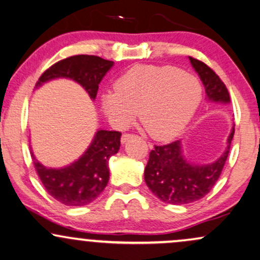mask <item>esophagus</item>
I'll return each instance as SVG.
<instances>
[{
	"label": "esophagus",
	"mask_w": 260,
	"mask_h": 260,
	"mask_svg": "<svg viewBox=\"0 0 260 260\" xmlns=\"http://www.w3.org/2000/svg\"><path fill=\"white\" fill-rule=\"evenodd\" d=\"M131 138H132V134H123V136L121 137V143H127L128 139H131Z\"/></svg>",
	"instance_id": "esophagus-1"
}]
</instances>
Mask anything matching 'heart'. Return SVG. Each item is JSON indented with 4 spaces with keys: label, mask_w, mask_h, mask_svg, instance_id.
Wrapping results in <instances>:
<instances>
[{
    "label": "heart",
    "mask_w": 260,
    "mask_h": 260,
    "mask_svg": "<svg viewBox=\"0 0 260 260\" xmlns=\"http://www.w3.org/2000/svg\"><path fill=\"white\" fill-rule=\"evenodd\" d=\"M102 94V109L109 122L124 129L137 119L156 139L179 134L198 109L203 86L196 75L173 66L139 64L127 71Z\"/></svg>",
    "instance_id": "heart-1"
}]
</instances>
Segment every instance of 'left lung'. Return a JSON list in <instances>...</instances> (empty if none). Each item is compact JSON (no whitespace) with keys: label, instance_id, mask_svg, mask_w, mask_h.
<instances>
[{"label":"left lung","instance_id":"8db88e82","mask_svg":"<svg viewBox=\"0 0 260 260\" xmlns=\"http://www.w3.org/2000/svg\"><path fill=\"white\" fill-rule=\"evenodd\" d=\"M193 70L199 75L206 100L213 103L229 104L231 97L217 74L202 61L188 57ZM234 136V126L226 139V147L217 159L208 164L189 162L183 153L182 141L176 140L154 146L144 170V179L151 192L168 204H189L202 199L211 190L221 175Z\"/></svg>","mask_w":260,"mask_h":260}]
</instances>
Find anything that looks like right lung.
<instances>
[{
    "instance_id": "right-lung-1",
    "label": "right lung",
    "mask_w": 260,
    "mask_h": 260,
    "mask_svg": "<svg viewBox=\"0 0 260 260\" xmlns=\"http://www.w3.org/2000/svg\"><path fill=\"white\" fill-rule=\"evenodd\" d=\"M114 62L92 55H77L51 66L38 79L36 88L55 79H70L78 83L92 101L98 85L113 68ZM121 133L97 129L86 151L77 160L61 168H49L31 156L36 170L47 192L67 206H85L103 192L109 181V159L119 152Z\"/></svg>"
}]
</instances>
